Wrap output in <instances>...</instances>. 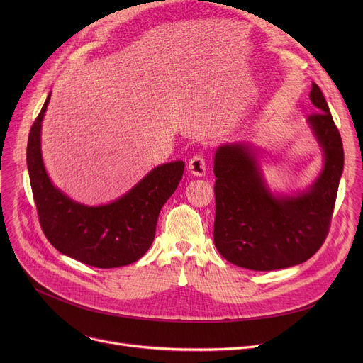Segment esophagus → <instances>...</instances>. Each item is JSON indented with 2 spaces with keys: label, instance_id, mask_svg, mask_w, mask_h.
Returning <instances> with one entry per match:
<instances>
[{
  "label": "esophagus",
  "instance_id": "esophagus-1",
  "mask_svg": "<svg viewBox=\"0 0 363 363\" xmlns=\"http://www.w3.org/2000/svg\"><path fill=\"white\" fill-rule=\"evenodd\" d=\"M188 169L194 177H203L206 174V160L201 155H194L188 162Z\"/></svg>",
  "mask_w": 363,
  "mask_h": 363
}]
</instances>
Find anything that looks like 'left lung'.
Here are the masks:
<instances>
[{
	"instance_id": "left-lung-1",
	"label": "left lung",
	"mask_w": 363,
	"mask_h": 363,
	"mask_svg": "<svg viewBox=\"0 0 363 363\" xmlns=\"http://www.w3.org/2000/svg\"><path fill=\"white\" fill-rule=\"evenodd\" d=\"M309 97L318 111L308 123L325 160L306 193L274 196L249 145L223 144L216 150L213 240L218 252L240 268L275 271L300 264L320 249L328 235L345 151L316 84H312Z\"/></svg>"
}]
</instances>
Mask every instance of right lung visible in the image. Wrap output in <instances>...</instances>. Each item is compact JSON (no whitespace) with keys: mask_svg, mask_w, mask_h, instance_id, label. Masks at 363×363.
Wrapping results in <instances>:
<instances>
[{"mask_svg":"<svg viewBox=\"0 0 363 363\" xmlns=\"http://www.w3.org/2000/svg\"><path fill=\"white\" fill-rule=\"evenodd\" d=\"M47 97L28 138V170L38 219L47 240L60 253L94 268H119L141 259L155 240L159 213L182 179L185 163L152 169L129 191L104 206L76 203L57 189L41 156V125Z\"/></svg>","mask_w":363,"mask_h":363,"instance_id":"obj_1","label":"right lung"}]
</instances>
